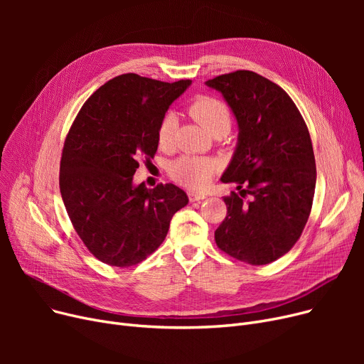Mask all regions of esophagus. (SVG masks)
I'll list each match as a JSON object with an SVG mask.
<instances>
[{
    "instance_id": "34e87169",
    "label": "esophagus",
    "mask_w": 364,
    "mask_h": 364,
    "mask_svg": "<svg viewBox=\"0 0 364 364\" xmlns=\"http://www.w3.org/2000/svg\"><path fill=\"white\" fill-rule=\"evenodd\" d=\"M205 198H206V195H203V193L188 192V199H190V202H198V200H202V199H205Z\"/></svg>"
}]
</instances>
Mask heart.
<instances>
[{"label":"heart","instance_id":"1","mask_svg":"<svg viewBox=\"0 0 364 364\" xmlns=\"http://www.w3.org/2000/svg\"><path fill=\"white\" fill-rule=\"evenodd\" d=\"M190 117L195 118L211 136L227 134L232 127V112L224 102L215 97H198L188 106ZM176 117L172 113L165 114L159 129L158 141L159 146L166 149L174 140ZM217 171V162L209 158L198 156H181L171 165V177L184 187L192 190L205 188L211 181L214 172Z\"/></svg>","mask_w":364,"mask_h":364}]
</instances>
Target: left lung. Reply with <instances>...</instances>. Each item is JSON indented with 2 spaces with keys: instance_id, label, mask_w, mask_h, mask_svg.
<instances>
[{
  "instance_id": "obj_1",
  "label": "left lung",
  "mask_w": 364,
  "mask_h": 364,
  "mask_svg": "<svg viewBox=\"0 0 364 364\" xmlns=\"http://www.w3.org/2000/svg\"><path fill=\"white\" fill-rule=\"evenodd\" d=\"M205 84L221 92L239 128L220 178L239 193L224 198L227 217L215 242L239 261L273 262L291 251L310 217L316 161L309 128L286 91L255 72L236 70Z\"/></svg>"
}]
</instances>
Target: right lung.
<instances>
[{"mask_svg": "<svg viewBox=\"0 0 364 364\" xmlns=\"http://www.w3.org/2000/svg\"><path fill=\"white\" fill-rule=\"evenodd\" d=\"M192 81L162 82L117 76L81 107L65 141L60 193L88 251L112 267H129L155 252L172 215L188 203L174 184H134L140 158L158 150L165 113Z\"/></svg>", "mask_w": 364, "mask_h": 364, "instance_id": "1", "label": "right lung"}]
</instances>
